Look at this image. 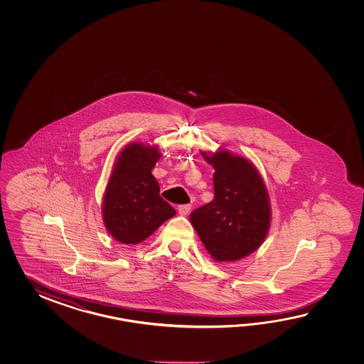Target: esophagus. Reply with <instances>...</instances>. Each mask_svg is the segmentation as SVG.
<instances>
[{
    "label": "esophagus",
    "mask_w": 364,
    "mask_h": 364,
    "mask_svg": "<svg viewBox=\"0 0 364 364\" xmlns=\"http://www.w3.org/2000/svg\"><path fill=\"white\" fill-rule=\"evenodd\" d=\"M191 210V204H183V205H178V212L181 216H186L188 215V212Z\"/></svg>",
    "instance_id": "34e87169"
}]
</instances>
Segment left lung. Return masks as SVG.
<instances>
[{
  "instance_id": "1",
  "label": "left lung",
  "mask_w": 364,
  "mask_h": 364,
  "mask_svg": "<svg viewBox=\"0 0 364 364\" xmlns=\"http://www.w3.org/2000/svg\"><path fill=\"white\" fill-rule=\"evenodd\" d=\"M200 154L215 169V198L191 212L190 221L215 262H237L255 252L268 235L269 193L247 159L225 148Z\"/></svg>"
}]
</instances>
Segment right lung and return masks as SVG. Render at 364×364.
<instances>
[{
	"mask_svg": "<svg viewBox=\"0 0 364 364\" xmlns=\"http://www.w3.org/2000/svg\"><path fill=\"white\" fill-rule=\"evenodd\" d=\"M156 144L132 141L117 156L102 196V221L114 240L136 245L173 216L176 209L160 196L152 169L161 157Z\"/></svg>",
	"mask_w": 364,
	"mask_h": 364,
	"instance_id": "1",
	"label": "right lung"
}]
</instances>
